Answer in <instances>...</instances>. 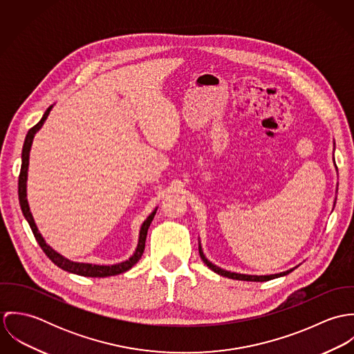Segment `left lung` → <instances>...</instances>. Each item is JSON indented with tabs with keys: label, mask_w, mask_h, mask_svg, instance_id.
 <instances>
[{
	"label": "left lung",
	"mask_w": 354,
	"mask_h": 354,
	"mask_svg": "<svg viewBox=\"0 0 354 354\" xmlns=\"http://www.w3.org/2000/svg\"><path fill=\"white\" fill-rule=\"evenodd\" d=\"M199 253H201V257H202L204 264H207L208 268H211L214 272L222 275V277H227L230 279H237V281H250V282H266V281H271L274 278H279V277H283V275H288L289 272H292L295 268H290L288 271H283V272H279V274H271V275H247V274H239V272H230V271H226L215 264H212L202 251V245L199 243Z\"/></svg>",
	"instance_id": "left-lung-1"
}]
</instances>
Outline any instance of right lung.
I'll list each match as a JSON object with an SVG mask.
<instances>
[{
	"mask_svg": "<svg viewBox=\"0 0 354 354\" xmlns=\"http://www.w3.org/2000/svg\"><path fill=\"white\" fill-rule=\"evenodd\" d=\"M51 107L53 106L48 107V110L45 111L44 117L41 118V121L28 131V133L26 136V140H24V145H23L21 169H20V176H19V202H20L23 215L27 219V222H28V225H30V227H31V230H32L38 244L41 245L44 252L46 253V256L50 259L51 261L57 267H59V268H62V270H65L68 272H72V274H77V275H82V277H93V278H104V277H111V275L122 274V272L128 271L129 268H132L140 260L142 254L145 252L147 232H149V227L151 225L152 219H153V216L156 214L158 207H155V209L147 216V219L143 222V225L140 227L139 243H138L136 251L133 252V254L128 260L117 263V264H111V266H100V264H91V263H79V261H72V260L64 257L62 254L55 252L53 248H50V245L46 244L45 239L42 237V234L39 233V230H38V227L35 225V221L32 218V214L30 211V205H28V202H27V174H28L27 171H28V162H30V150H31V146H32L34 136L42 128L44 122L46 121V118H48V115L50 113Z\"/></svg>",
	"mask_w": 354,
	"mask_h": 354,
	"instance_id": "add662e5",
	"label": "right lung"
}]
</instances>
